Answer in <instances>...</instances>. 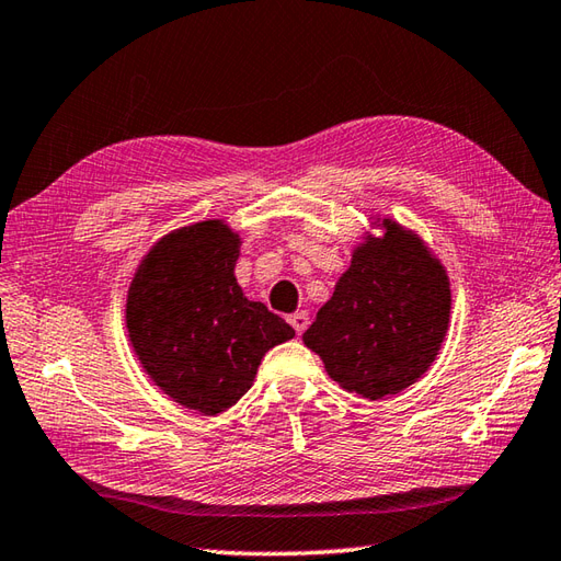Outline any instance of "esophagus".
<instances>
[{
  "label": "esophagus",
  "mask_w": 561,
  "mask_h": 561,
  "mask_svg": "<svg viewBox=\"0 0 561 561\" xmlns=\"http://www.w3.org/2000/svg\"><path fill=\"white\" fill-rule=\"evenodd\" d=\"M288 322L293 324V329L297 331V334H302V331L307 329V324H310V314H307V312H293L288 317Z\"/></svg>",
  "instance_id": "obj_1"
}]
</instances>
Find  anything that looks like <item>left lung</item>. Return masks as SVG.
<instances>
[{
    "label": "left lung",
    "mask_w": 561,
    "mask_h": 561,
    "mask_svg": "<svg viewBox=\"0 0 561 561\" xmlns=\"http://www.w3.org/2000/svg\"><path fill=\"white\" fill-rule=\"evenodd\" d=\"M356 247L302 341L331 380L365 399L402 392L436 360L450 322V280L421 239L394 220Z\"/></svg>",
    "instance_id": "obj_1"
}]
</instances>
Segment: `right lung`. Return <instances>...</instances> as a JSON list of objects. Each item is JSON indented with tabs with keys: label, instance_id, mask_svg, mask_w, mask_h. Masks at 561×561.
I'll return each mask as SVG.
<instances>
[{
	"label": "right lung",
	"instance_id": "add662e5",
	"mask_svg": "<svg viewBox=\"0 0 561 561\" xmlns=\"http://www.w3.org/2000/svg\"><path fill=\"white\" fill-rule=\"evenodd\" d=\"M239 234L205 220L159 239L128 290L125 324L137 360L174 402L215 416L254 382L266 351L295 336L234 278Z\"/></svg>",
	"mask_w": 561,
	"mask_h": 561
}]
</instances>
